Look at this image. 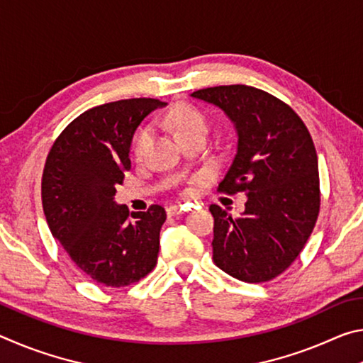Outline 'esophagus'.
<instances>
[{
	"label": "esophagus",
	"instance_id": "1",
	"mask_svg": "<svg viewBox=\"0 0 363 363\" xmlns=\"http://www.w3.org/2000/svg\"><path fill=\"white\" fill-rule=\"evenodd\" d=\"M186 211H187L186 206H176V205H173V206H168L167 208L168 216H176V214H182V213H186Z\"/></svg>",
	"mask_w": 363,
	"mask_h": 363
}]
</instances>
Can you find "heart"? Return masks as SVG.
I'll use <instances>...</instances> for the list:
<instances>
[{
    "mask_svg": "<svg viewBox=\"0 0 363 363\" xmlns=\"http://www.w3.org/2000/svg\"><path fill=\"white\" fill-rule=\"evenodd\" d=\"M167 120L171 125V128L174 130L176 136L179 139L189 133H194L199 130L206 131L208 128L205 115L194 106H189V104H179V106H174L169 110ZM149 143H150V128L147 126L140 128L133 140V155L136 158L143 157Z\"/></svg>",
    "mask_w": 363,
    "mask_h": 363,
    "instance_id": "heart-1",
    "label": "heart"
}]
</instances>
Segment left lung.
I'll return each mask as SVG.
<instances>
[{"label": "left lung", "instance_id": "8db88e82", "mask_svg": "<svg viewBox=\"0 0 363 363\" xmlns=\"http://www.w3.org/2000/svg\"><path fill=\"white\" fill-rule=\"evenodd\" d=\"M192 97L219 107L237 130V153L219 192L247 194L238 218L210 206L213 261L248 284L279 277L304 248L320 211L311 134L290 106L253 86H214Z\"/></svg>", "mask_w": 363, "mask_h": 363}]
</instances>
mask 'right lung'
I'll list each match as a JSON object with an SVG mask.
<instances>
[{
	"instance_id": "add662e5",
	"label": "right lung",
	"mask_w": 363,
	"mask_h": 363,
	"mask_svg": "<svg viewBox=\"0 0 363 363\" xmlns=\"http://www.w3.org/2000/svg\"><path fill=\"white\" fill-rule=\"evenodd\" d=\"M163 106L138 97L86 110L48 153L41 200L49 230L77 267L101 285L128 286L157 264L164 208L152 205L130 216L113 195L131 168L134 131Z\"/></svg>"
}]
</instances>
